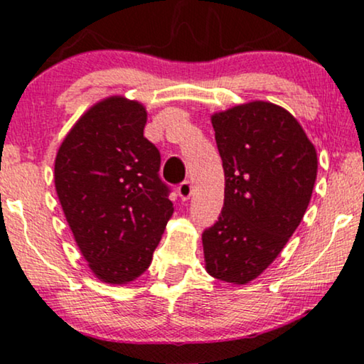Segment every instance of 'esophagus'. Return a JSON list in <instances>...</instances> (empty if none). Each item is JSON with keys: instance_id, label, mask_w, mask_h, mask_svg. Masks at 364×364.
Returning <instances> with one entry per match:
<instances>
[{"instance_id": "1", "label": "esophagus", "mask_w": 364, "mask_h": 364, "mask_svg": "<svg viewBox=\"0 0 364 364\" xmlns=\"http://www.w3.org/2000/svg\"><path fill=\"white\" fill-rule=\"evenodd\" d=\"M177 192H178V196H181L182 200H187V198H191L192 192H193L192 182L191 181H183L181 186L177 187Z\"/></svg>"}]
</instances>
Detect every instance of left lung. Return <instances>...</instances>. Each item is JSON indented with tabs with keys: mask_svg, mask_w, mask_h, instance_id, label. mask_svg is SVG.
Returning a JSON list of instances; mask_svg holds the SVG:
<instances>
[{
	"mask_svg": "<svg viewBox=\"0 0 364 364\" xmlns=\"http://www.w3.org/2000/svg\"><path fill=\"white\" fill-rule=\"evenodd\" d=\"M225 172L218 220L202 233L205 270L243 285L280 255L310 203L316 151L290 112L253 101L212 116Z\"/></svg>",
	"mask_w": 364,
	"mask_h": 364,
	"instance_id": "8db88e82",
	"label": "left lung"
}]
</instances>
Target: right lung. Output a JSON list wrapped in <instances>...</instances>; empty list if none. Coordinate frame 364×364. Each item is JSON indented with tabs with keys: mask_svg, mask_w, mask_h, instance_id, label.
Wrapping results in <instances>:
<instances>
[{
	"mask_svg": "<svg viewBox=\"0 0 364 364\" xmlns=\"http://www.w3.org/2000/svg\"><path fill=\"white\" fill-rule=\"evenodd\" d=\"M146 107L112 96L64 137L54 186L82 257L99 280L126 285L147 270L173 213L161 152L144 137Z\"/></svg>",
	"mask_w": 364,
	"mask_h": 364,
	"instance_id": "obj_1",
	"label": "right lung"
}]
</instances>
